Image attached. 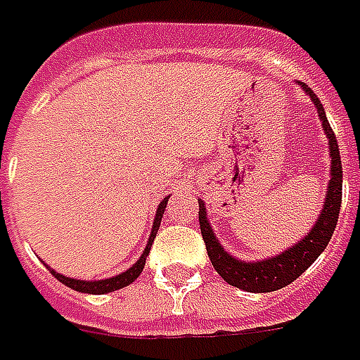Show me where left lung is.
Listing matches in <instances>:
<instances>
[{
    "label": "left lung",
    "instance_id": "1",
    "mask_svg": "<svg viewBox=\"0 0 360 360\" xmlns=\"http://www.w3.org/2000/svg\"><path fill=\"white\" fill-rule=\"evenodd\" d=\"M299 86L304 90V94L309 96L314 103L318 117L322 121L326 139H328V146H330V150H328L330 152V181H328V188H326L322 210L318 214L314 226L309 229V233L302 235L299 241L293 243L291 247H287L285 250H281L276 257H266L262 260H241L221 247V243L218 241V237L212 229L208 214H206V204H204V200H198L200 233H202V239L206 243V250H208L212 266L229 285L249 291V293L278 291V289L289 285L291 281L299 278L302 271L310 268V264L324 252L328 243L332 239L333 229L338 224V216H340L343 172H341L338 141H335V134L328 123L326 111L316 94L304 82H299Z\"/></svg>",
    "mask_w": 360,
    "mask_h": 360
}]
</instances>
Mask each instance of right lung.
I'll return each mask as SVG.
<instances>
[{"label": "right lung", "instance_id": "obj_1", "mask_svg": "<svg viewBox=\"0 0 360 360\" xmlns=\"http://www.w3.org/2000/svg\"><path fill=\"white\" fill-rule=\"evenodd\" d=\"M167 198L169 196H165L162 202L158 204V210L156 216H154V224H152V231H150L148 243H146V247L142 250V255L139 257V260L134 262L131 268H127L125 271H121L117 276H111V278L105 279H77V278H67L63 274H58V271L53 270L51 266L46 264V268L56 276V278L63 283V285L71 287L75 291H79V293H90V295H105L111 293V291H117V289H123V287L131 285L134 279L141 276V271L144 270V264H146V257H148L150 247H152V243H154V237H156L158 229H160V224H162V218H164V210L165 206H167Z\"/></svg>", "mask_w": 360, "mask_h": 360}]
</instances>
